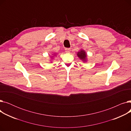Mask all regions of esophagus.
<instances>
[{
	"instance_id": "obj_1",
	"label": "esophagus",
	"mask_w": 131,
	"mask_h": 131,
	"mask_svg": "<svg viewBox=\"0 0 131 131\" xmlns=\"http://www.w3.org/2000/svg\"><path fill=\"white\" fill-rule=\"evenodd\" d=\"M71 51V49L70 48H66L65 49V52L66 53H70Z\"/></svg>"
}]
</instances>
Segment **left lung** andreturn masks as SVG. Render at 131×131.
<instances>
[{
    "label": "left lung",
    "mask_w": 131,
    "mask_h": 131,
    "mask_svg": "<svg viewBox=\"0 0 131 131\" xmlns=\"http://www.w3.org/2000/svg\"><path fill=\"white\" fill-rule=\"evenodd\" d=\"M77 56L79 57V58L81 59L82 61L85 62L86 61V56L87 54L85 51L84 50L81 49L80 51L78 52Z\"/></svg>",
    "instance_id": "1"
}]
</instances>
